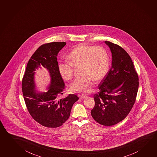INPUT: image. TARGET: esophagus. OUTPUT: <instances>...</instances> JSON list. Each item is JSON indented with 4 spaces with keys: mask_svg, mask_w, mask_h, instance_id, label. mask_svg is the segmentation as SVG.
Wrapping results in <instances>:
<instances>
[{
    "mask_svg": "<svg viewBox=\"0 0 157 157\" xmlns=\"http://www.w3.org/2000/svg\"><path fill=\"white\" fill-rule=\"evenodd\" d=\"M87 97V96L86 94H82L81 96V98H85Z\"/></svg>",
    "mask_w": 157,
    "mask_h": 157,
    "instance_id": "34e87169",
    "label": "esophagus"
}]
</instances>
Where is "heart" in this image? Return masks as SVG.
<instances>
[{
  "mask_svg": "<svg viewBox=\"0 0 157 157\" xmlns=\"http://www.w3.org/2000/svg\"><path fill=\"white\" fill-rule=\"evenodd\" d=\"M69 63H60L59 72L63 79L70 80L74 67L82 66V77L75 79L70 85L72 91L89 92L95 81L102 80L109 71V59L107 50L101 46L81 44L72 50L67 58Z\"/></svg>",
  "mask_w": 157,
  "mask_h": 157,
  "instance_id": "obj_1",
  "label": "heart"
}]
</instances>
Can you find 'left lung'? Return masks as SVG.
Returning a JSON list of instances; mask_svg holds the SVG:
<instances>
[{
	"label": "left lung",
	"mask_w": 157,
	"mask_h": 157,
	"mask_svg": "<svg viewBox=\"0 0 157 157\" xmlns=\"http://www.w3.org/2000/svg\"><path fill=\"white\" fill-rule=\"evenodd\" d=\"M111 52V68L94 96L92 117L100 124L114 125L127 116L134 105L139 86L138 76L131 58L118 45L105 41Z\"/></svg>",
	"instance_id": "obj_1"
}]
</instances>
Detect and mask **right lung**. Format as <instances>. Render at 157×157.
<instances>
[{
    "mask_svg": "<svg viewBox=\"0 0 157 157\" xmlns=\"http://www.w3.org/2000/svg\"><path fill=\"white\" fill-rule=\"evenodd\" d=\"M66 44L53 42L40 46L29 60L22 81L23 96L29 113L41 125L48 128L63 125L79 99L77 95L70 94L59 100L65 84L59 72L57 56ZM41 66L48 70L51 79L48 91L44 93L37 91L34 82V71Z\"/></svg>",
    "mask_w": 157,
    "mask_h": 157,
    "instance_id": "1",
    "label": "right lung"
}]
</instances>
